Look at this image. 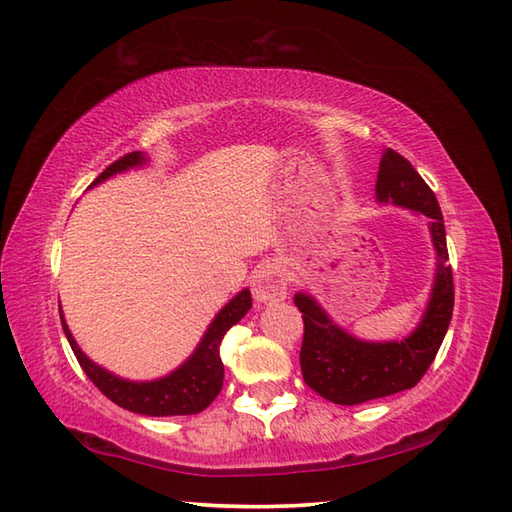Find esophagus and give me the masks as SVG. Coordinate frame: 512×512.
I'll return each mask as SVG.
<instances>
[{
    "label": "esophagus",
    "instance_id": "esophagus-1",
    "mask_svg": "<svg viewBox=\"0 0 512 512\" xmlns=\"http://www.w3.org/2000/svg\"><path fill=\"white\" fill-rule=\"evenodd\" d=\"M250 288H253V297L270 306V303L284 301L288 295V281L275 262H264L255 268L253 277H250Z\"/></svg>",
    "mask_w": 512,
    "mask_h": 512
}]
</instances>
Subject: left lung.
<instances>
[{
  "instance_id": "8db88e82",
  "label": "left lung",
  "mask_w": 512,
  "mask_h": 512,
  "mask_svg": "<svg viewBox=\"0 0 512 512\" xmlns=\"http://www.w3.org/2000/svg\"><path fill=\"white\" fill-rule=\"evenodd\" d=\"M376 202L427 217L436 250V273L418 325L400 341L358 339L341 328L310 292H297L295 306L306 325L299 354L303 380L334 405H361L411 389L436 358L453 314V273L447 264L440 204L411 162L394 149H385L380 158Z\"/></svg>"
}]
</instances>
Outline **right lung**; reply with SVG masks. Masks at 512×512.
<instances>
[{
  "label": "right lung",
  "mask_w": 512,
  "mask_h": 512,
  "mask_svg": "<svg viewBox=\"0 0 512 512\" xmlns=\"http://www.w3.org/2000/svg\"><path fill=\"white\" fill-rule=\"evenodd\" d=\"M149 162L147 154L143 151H132V154L116 160L114 165L107 167L99 178L92 182V187L105 180L114 178L116 173H125L129 169H140ZM253 308V297L250 290L244 288L226 303V306L215 314L209 328L202 334L200 343L187 361L180 363L173 372L154 378V380H129L118 376L103 365L94 363L92 358L85 354L79 343L65 323L63 310L61 312V325L63 332L68 336V343L76 356V361L83 367L92 383L99 387L103 394L116 402L118 407L127 411L143 413V416H193L211 405L215 396L220 394L222 380H224V365L220 358V345L224 334L233 328L235 323L244 319V314Z\"/></svg>",
  "instance_id": "add662e5"
}]
</instances>
